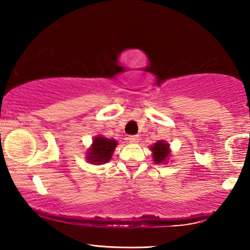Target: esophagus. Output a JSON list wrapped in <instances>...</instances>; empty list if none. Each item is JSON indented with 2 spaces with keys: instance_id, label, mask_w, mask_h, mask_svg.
I'll return each mask as SVG.
<instances>
[{
  "instance_id": "esophagus-1",
  "label": "esophagus",
  "mask_w": 250,
  "mask_h": 250,
  "mask_svg": "<svg viewBox=\"0 0 250 250\" xmlns=\"http://www.w3.org/2000/svg\"><path fill=\"white\" fill-rule=\"evenodd\" d=\"M127 140L131 143H136L139 141V135H129L128 138H127Z\"/></svg>"
}]
</instances>
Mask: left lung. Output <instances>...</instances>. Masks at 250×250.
I'll list each match as a JSON object with an SVG mask.
<instances>
[{
    "instance_id": "8db88e82",
    "label": "left lung",
    "mask_w": 250,
    "mask_h": 250,
    "mask_svg": "<svg viewBox=\"0 0 250 250\" xmlns=\"http://www.w3.org/2000/svg\"><path fill=\"white\" fill-rule=\"evenodd\" d=\"M152 150V157L155 163L160 164L164 163L167 159V157L169 155V148H168V143H165L163 141H158L157 143H155L151 146Z\"/></svg>"
}]
</instances>
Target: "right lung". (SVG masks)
<instances>
[{
  "label": "right lung",
  "instance_id": "obj_1",
  "mask_svg": "<svg viewBox=\"0 0 250 250\" xmlns=\"http://www.w3.org/2000/svg\"><path fill=\"white\" fill-rule=\"evenodd\" d=\"M116 146H117V142L115 140L104 138V136H97L93 140V145H92L90 151L87 152L88 162L95 164V165L107 163L111 158Z\"/></svg>",
  "mask_w": 250,
  "mask_h": 250
}]
</instances>
